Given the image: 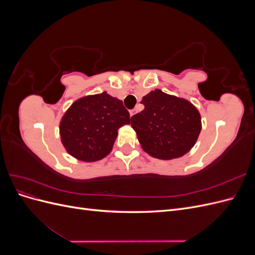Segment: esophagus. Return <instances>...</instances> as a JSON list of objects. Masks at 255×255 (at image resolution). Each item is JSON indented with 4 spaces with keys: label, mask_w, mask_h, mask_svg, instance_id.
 Listing matches in <instances>:
<instances>
[{
    "label": "esophagus",
    "mask_w": 255,
    "mask_h": 255,
    "mask_svg": "<svg viewBox=\"0 0 255 255\" xmlns=\"http://www.w3.org/2000/svg\"><path fill=\"white\" fill-rule=\"evenodd\" d=\"M136 113H137V110H136V109L130 110V111H129V115H130V117H133V116H134Z\"/></svg>",
    "instance_id": "obj_1"
}]
</instances>
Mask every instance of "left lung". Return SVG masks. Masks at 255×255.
I'll use <instances>...</instances> for the list:
<instances>
[{"label":"left lung","instance_id":"left-lung-1","mask_svg":"<svg viewBox=\"0 0 255 255\" xmlns=\"http://www.w3.org/2000/svg\"><path fill=\"white\" fill-rule=\"evenodd\" d=\"M141 103L144 110L133 116L130 126L146 153L172 159L194 146L201 130V117L190 102L155 89Z\"/></svg>","mask_w":255,"mask_h":255}]
</instances>
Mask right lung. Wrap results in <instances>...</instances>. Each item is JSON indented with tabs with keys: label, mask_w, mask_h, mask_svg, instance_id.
Listing matches in <instances>:
<instances>
[{
	"label": "right lung",
	"mask_w": 255,
	"mask_h": 255,
	"mask_svg": "<svg viewBox=\"0 0 255 255\" xmlns=\"http://www.w3.org/2000/svg\"><path fill=\"white\" fill-rule=\"evenodd\" d=\"M122 101L106 92L75 101L60 121V137L66 150L85 161L102 159L109 154L118 128L129 125Z\"/></svg>",
	"instance_id": "right-lung-1"
}]
</instances>
